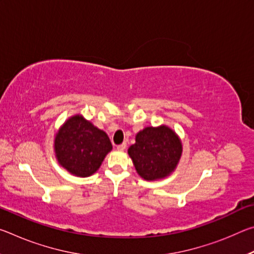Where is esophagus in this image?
Instances as JSON below:
<instances>
[{
    "label": "esophagus",
    "instance_id": "esophagus-1",
    "mask_svg": "<svg viewBox=\"0 0 254 254\" xmlns=\"http://www.w3.org/2000/svg\"><path fill=\"white\" fill-rule=\"evenodd\" d=\"M126 148H127V143L126 142L122 143V144H119L118 147H117V149L118 150H121V151H122V150H126Z\"/></svg>",
    "mask_w": 254,
    "mask_h": 254
}]
</instances>
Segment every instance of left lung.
<instances>
[{"instance_id": "1", "label": "left lung", "mask_w": 254, "mask_h": 254, "mask_svg": "<svg viewBox=\"0 0 254 254\" xmlns=\"http://www.w3.org/2000/svg\"><path fill=\"white\" fill-rule=\"evenodd\" d=\"M128 154L141 177L160 179L173 171L182 156V142L167 127H145L135 136Z\"/></svg>"}]
</instances>
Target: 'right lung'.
<instances>
[{
    "label": "right lung",
    "mask_w": 254,
    "mask_h": 254,
    "mask_svg": "<svg viewBox=\"0 0 254 254\" xmlns=\"http://www.w3.org/2000/svg\"><path fill=\"white\" fill-rule=\"evenodd\" d=\"M55 150L64 168L79 177H88L100 168L112 143L104 131L75 115L56 135Z\"/></svg>",
    "instance_id": "obj_1"
}]
</instances>
